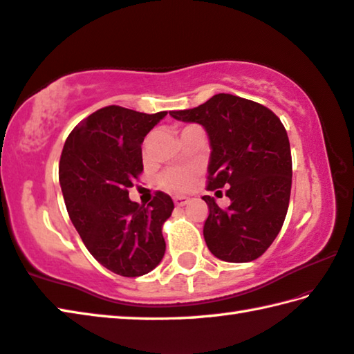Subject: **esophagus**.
<instances>
[{
  "label": "esophagus",
  "mask_w": 354,
  "mask_h": 354,
  "mask_svg": "<svg viewBox=\"0 0 354 354\" xmlns=\"http://www.w3.org/2000/svg\"><path fill=\"white\" fill-rule=\"evenodd\" d=\"M173 201H175L176 207H183V205L187 204L190 199L187 196H175V198H173Z\"/></svg>",
  "instance_id": "obj_1"
}]
</instances>
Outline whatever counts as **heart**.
Returning a JSON list of instances; mask_svg holds the SVG:
<instances>
[{
	"label": "heart",
	"instance_id": "1",
	"mask_svg": "<svg viewBox=\"0 0 354 354\" xmlns=\"http://www.w3.org/2000/svg\"><path fill=\"white\" fill-rule=\"evenodd\" d=\"M196 176L195 167H170L159 175V184L171 192H187L195 184Z\"/></svg>",
	"mask_w": 354,
	"mask_h": 354
}]
</instances>
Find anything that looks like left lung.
<instances>
[{
    "label": "left lung",
    "mask_w": 354,
    "mask_h": 354,
    "mask_svg": "<svg viewBox=\"0 0 354 354\" xmlns=\"http://www.w3.org/2000/svg\"><path fill=\"white\" fill-rule=\"evenodd\" d=\"M170 115L205 128L212 147L207 190L227 187V209L203 196L209 250L230 263L257 260L283 226L291 195L292 159L283 124L265 105L224 93Z\"/></svg>",
    "instance_id": "left-lung-1"
}]
</instances>
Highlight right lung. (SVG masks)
Instances as JSON below:
<instances>
[{
  "label": "right lung",
  "instance_id": "obj_1",
  "mask_svg": "<svg viewBox=\"0 0 354 354\" xmlns=\"http://www.w3.org/2000/svg\"><path fill=\"white\" fill-rule=\"evenodd\" d=\"M167 111L139 113L124 106L100 108L69 133L59 164L68 215L95 260L122 277H139L162 260V224L171 198L156 192L144 205L130 201L144 170V138Z\"/></svg>",
  "mask_w": 354,
  "mask_h": 354
}]
</instances>
